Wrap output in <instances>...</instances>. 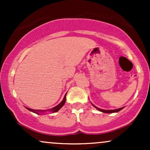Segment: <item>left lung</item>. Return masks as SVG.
<instances>
[{"instance_id":"8db88e82","label":"left lung","mask_w":150,"mask_h":150,"mask_svg":"<svg viewBox=\"0 0 150 150\" xmlns=\"http://www.w3.org/2000/svg\"><path fill=\"white\" fill-rule=\"evenodd\" d=\"M91 104H92V105L93 106H94V108H97V110H99V111H101V112H103V113H117L118 112V111H120V110L123 109V108L124 107H122V108H117V109H114V110H104V109H101V108H98L96 106H94V104H92V102H91Z\"/></svg>"}]
</instances>
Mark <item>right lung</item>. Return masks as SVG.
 Masks as SVG:
<instances>
[{"label":"right lung","instance_id":"obj_1","mask_svg":"<svg viewBox=\"0 0 150 150\" xmlns=\"http://www.w3.org/2000/svg\"><path fill=\"white\" fill-rule=\"evenodd\" d=\"M66 94H67V93L65 94L64 98H63V99L62 100V101L61 103H60L59 104H58L57 106H56L55 107H53L52 108H50V109H47V110H35V109H32V108H27V107H26V108H27V109H28L29 111H32V112L35 113H37V114H39V115L44 114V113H45L46 112H48V111H49V112H53V113L57 112V111H59V109H61V108L63 107V105L65 104V100H66Z\"/></svg>","mask_w":150,"mask_h":150}]
</instances>
